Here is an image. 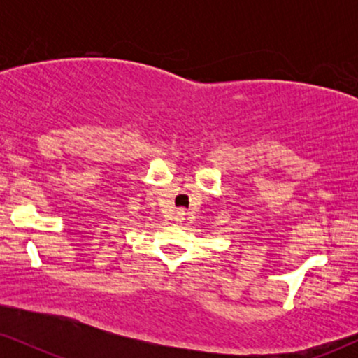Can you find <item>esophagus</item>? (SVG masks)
Returning a JSON list of instances; mask_svg holds the SVG:
<instances>
[{
    "instance_id": "esophagus-1",
    "label": "esophagus",
    "mask_w": 358,
    "mask_h": 358,
    "mask_svg": "<svg viewBox=\"0 0 358 358\" xmlns=\"http://www.w3.org/2000/svg\"><path fill=\"white\" fill-rule=\"evenodd\" d=\"M183 219H185V212L183 210L176 212V220H183Z\"/></svg>"
}]
</instances>
